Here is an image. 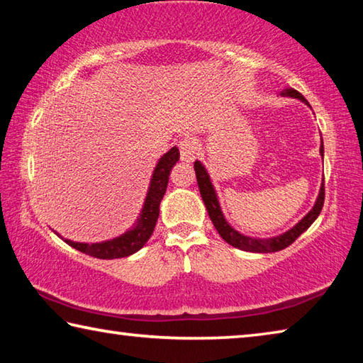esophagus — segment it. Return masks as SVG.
<instances>
[{
	"instance_id": "obj_1",
	"label": "esophagus",
	"mask_w": 363,
	"mask_h": 363,
	"mask_svg": "<svg viewBox=\"0 0 363 363\" xmlns=\"http://www.w3.org/2000/svg\"><path fill=\"white\" fill-rule=\"evenodd\" d=\"M179 152L182 162H194L196 157V143L190 138L182 139L179 143Z\"/></svg>"
}]
</instances>
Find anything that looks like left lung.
I'll return each mask as SVG.
<instances>
[{
	"instance_id": "1",
	"label": "left lung",
	"mask_w": 363,
	"mask_h": 363,
	"mask_svg": "<svg viewBox=\"0 0 363 363\" xmlns=\"http://www.w3.org/2000/svg\"><path fill=\"white\" fill-rule=\"evenodd\" d=\"M280 94L288 96V97H294V99H299V101H303V102L307 104L306 97L293 88L284 89ZM320 153L323 157V143H322V147H320ZM194 169H195V174H196V182H199L200 195L205 201L206 211H208V214H210V219H211L213 225L216 227L219 235L223 237L227 243L232 245V247L238 248V250L251 251V253H274V251H280V250H284L286 247H290V245L294 240H296L301 233L309 229L311 224L317 219V216L320 214L322 208H323L325 184L322 182L320 194H318V196H317V201H315L314 208H312V210L307 213L306 216L301 219L296 225L293 227V229H290L285 233H281V235H279V237H272V238L247 237V235H243V233L237 232L235 229H233V227H230L229 223H227V220L224 219V214H223V211H220L216 192H214V187H213L211 181H210V176H208L203 164H201L200 162H195Z\"/></svg>"
}]
</instances>
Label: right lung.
I'll return each instance as SVG.
<instances>
[{"label":"right lung","mask_w":363,"mask_h":363,"mask_svg":"<svg viewBox=\"0 0 363 363\" xmlns=\"http://www.w3.org/2000/svg\"><path fill=\"white\" fill-rule=\"evenodd\" d=\"M177 160H179V149L177 147H173V149L160 158L155 171H153L143 213H140L138 219V224L131 230L125 232L123 235L113 238V240L102 243H78L67 240V238L65 243H69L72 248L82 251L84 255L99 257V259H116V257H126L136 253V251L144 247L145 242L150 238L153 229H155L160 214V201H162L164 192H167L169 171L174 167Z\"/></svg>","instance_id":"right-lung-1"}]
</instances>
